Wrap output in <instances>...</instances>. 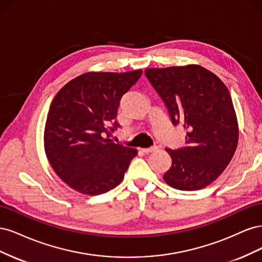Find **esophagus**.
I'll list each match as a JSON object with an SVG mask.
<instances>
[{
    "mask_svg": "<svg viewBox=\"0 0 262 262\" xmlns=\"http://www.w3.org/2000/svg\"><path fill=\"white\" fill-rule=\"evenodd\" d=\"M157 148H158L157 146H150V147H147V148H142V152L148 154V153L154 152V150H156Z\"/></svg>",
    "mask_w": 262,
    "mask_h": 262,
    "instance_id": "1",
    "label": "esophagus"
}]
</instances>
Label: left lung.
Returning <instances> with one entry per match:
<instances>
[{
    "label": "left lung",
    "mask_w": 262,
    "mask_h": 262,
    "mask_svg": "<svg viewBox=\"0 0 262 262\" xmlns=\"http://www.w3.org/2000/svg\"><path fill=\"white\" fill-rule=\"evenodd\" d=\"M145 76L164 100L173 125L187 131L186 144L166 148L171 157L164 180L193 191L215 180L238 143V123L231 94L220 78L200 66L147 69Z\"/></svg>",
    "instance_id": "obj_1"
}]
</instances>
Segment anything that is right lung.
I'll return each instance as SVG.
<instances>
[{
    "mask_svg": "<svg viewBox=\"0 0 262 262\" xmlns=\"http://www.w3.org/2000/svg\"><path fill=\"white\" fill-rule=\"evenodd\" d=\"M142 70L125 73L89 72L55 95L45 126V149L51 167L76 191L97 195L122 181L138 150L116 144L117 113L123 95Z\"/></svg>",
    "mask_w": 262,
    "mask_h": 262,
    "instance_id": "add662e5",
    "label": "right lung"
}]
</instances>
